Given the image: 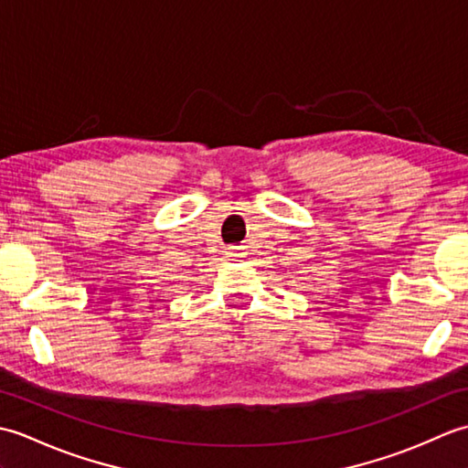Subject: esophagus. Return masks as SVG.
<instances>
[{"label":"esophagus","mask_w":468,"mask_h":468,"mask_svg":"<svg viewBox=\"0 0 468 468\" xmlns=\"http://www.w3.org/2000/svg\"><path fill=\"white\" fill-rule=\"evenodd\" d=\"M225 255L229 257V260H239V257H243L245 253H243V247L233 245V247H229V250L225 251Z\"/></svg>","instance_id":"esophagus-1"}]
</instances>
